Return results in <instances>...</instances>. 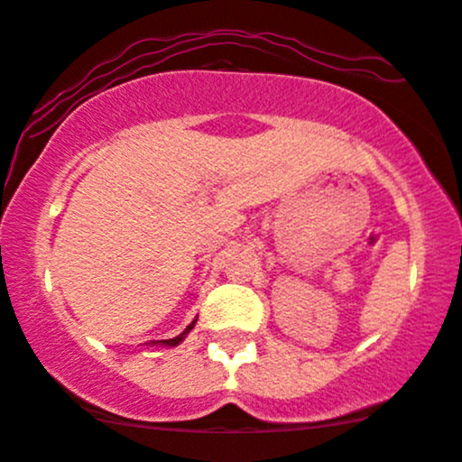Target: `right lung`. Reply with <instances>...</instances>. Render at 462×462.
Wrapping results in <instances>:
<instances>
[{"mask_svg": "<svg viewBox=\"0 0 462 462\" xmlns=\"http://www.w3.org/2000/svg\"><path fill=\"white\" fill-rule=\"evenodd\" d=\"M196 320H198V319H196ZM196 320H193V322H191V325H189V327H187V329L180 333V336L171 337V340H159V342H152V344H163V346H178V344H180L182 340H185V336H187V333H189V331H191V329H193V327H196Z\"/></svg>", "mask_w": 462, "mask_h": 462, "instance_id": "right-lung-1", "label": "right lung"}]
</instances>
